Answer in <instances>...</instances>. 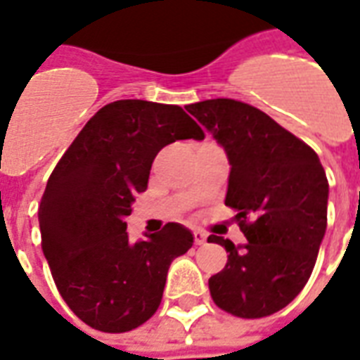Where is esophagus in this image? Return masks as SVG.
Segmentation results:
<instances>
[{"mask_svg":"<svg viewBox=\"0 0 360 360\" xmlns=\"http://www.w3.org/2000/svg\"><path fill=\"white\" fill-rule=\"evenodd\" d=\"M207 240V234L202 233V231H194V242L198 244V246H202V244H206Z\"/></svg>","mask_w":360,"mask_h":360,"instance_id":"34e87169","label":"esophagus"}]
</instances>
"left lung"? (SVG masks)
Returning a JSON list of instances; mask_svg holds the SVG:
<instances>
[{
  "label": "left lung",
  "mask_w": 360,
  "mask_h": 360,
  "mask_svg": "<svg viewBox=\"0 0 360 360\" xmlns=\"http://www.w3.org/2000/svg\"><path fill=\"white\" fill-rule=\"evenodd\" d=\"M187 110L225 150L231 164L225 204L234 207L244 246L210 234L229 252L210 284L217 307L262 319L286 307L307 284L326 233L328 181L316 153L275 120L233 98Z\"/></svg>",
  "instance_id": "8db88e82"
}]
</instances>
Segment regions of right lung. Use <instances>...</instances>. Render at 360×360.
I'll return each mask as SVG.
<instances>
[{
  "label": "right lung",
  "mask_w": 360,
  "mask_h": 360,
  "mask_svg": "<svg viewBox=\"0 0 360 360\" xmlns=\"http://www.w3.org/2000/svg\"><path fill=\"white\" fill-rule=\"evenodd\" d=\"M204 139L181 106L114 101L93 116L58 160L38 210L41 248L53 281L78 319L101 332H127L156 313L167 269L194 236L167 223L129 242L126 217L148 185L166 145Z\"/></svg>",
  "instance_id": "right-lung-1"
}]
</instances>
